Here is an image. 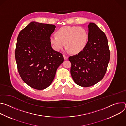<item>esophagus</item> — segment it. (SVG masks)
Wrapping results in <instances>:
<instances>
[{
    "label": "esophagus",
    "instance_id": "1",
    "mask_svg": "<svg viewBox=\"0 0 126 126\" xmlns=\"http://www.w3.org/2000/svg\"><path fill=\"white\" fill-rule=\"evenodd\" d=\"M63 56H64V59L65 60H67V59H68V57L67 56H66V55H63Z\"/></svg>",
    "mask_w": 126,
    "mask_h": 126
}]
</instances>
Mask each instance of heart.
Returning a JSON list of instances; mask_svg holds the SVG:
<instances>
[{"label":"heart","instance_id":"1","mask_svg":"<svg viewBox=\"0 0 126 126\" xmlns=\"http://www.w3.org/2000/svg\"><path fill=\"white\" fill-rule=\"evenodd\" d=\"M88 40V33L83 27L63 26L58 29L56 35H52L50 41L55 50L59 51L66 44L68 51L73 54L82 52L86 46Z\"/></svg>","mask_w":126,"mask_h":126}]
</instances>
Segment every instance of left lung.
I'll return each instance as SVG.
<instances>
[{
	"label": "left lung",
	"mask_w": 126,
	"mask_h": 126,
	"mask_svg": "<svg viewBox=\"0 0 126 126\" xmlns=\"http://www.w3.org/2000/svg\"><path fill=\"white\" fill-rule=\"evenodd\" d=\"M88 40L84 49L69 57L70 73L74 82L90 87L104 77L110 60V51L105 34L94 23L88 25Z\"/></svg>",
	"instance_id": "obj_1"
}]
</instances>
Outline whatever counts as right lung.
<instances>
[{
	"label": "right lung",
	"instance_id": "1",
	"mask_svg": "<svg viewBox=\"0 0 126 126\" xmlns=\"http://www.w3.org/2000/svg\"><path fill=\"white\" fill-rule=\"evenodd\" d=\"M54 25L33 21L19 33L15 57L22 80L37 90L48 87L63 62L61 53L53 50L50 41Z\"/></svg>",
	"mask_w": 126,
	"mask_h": 126
}]
</instances>
